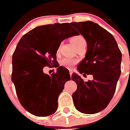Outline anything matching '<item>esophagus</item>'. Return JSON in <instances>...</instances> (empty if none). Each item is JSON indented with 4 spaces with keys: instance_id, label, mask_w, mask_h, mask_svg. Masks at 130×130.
Instances as JSON below:
<instances>
[{
    "instance_id": "34e87169",
    "label": "esophagus",
    "mask_w": 130,
    "mask_h": 130,
    "mask_svg": "<svg viewBox=\"0 0 130 130\" xmlns=\"http://www.w3.org/2000/svg\"><path fill=\"white\" fill-rule=\"evenodd\" d=\"M69 72H70V76H72V74H73V71H72V70H69Z\"/></svg>"
}]
</instances>
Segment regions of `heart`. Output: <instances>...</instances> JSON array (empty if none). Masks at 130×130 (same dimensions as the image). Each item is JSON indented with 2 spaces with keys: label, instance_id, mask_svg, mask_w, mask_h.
I'll list each match as a JSON object with an SVG mask.
<instances>
[{
  "label": "heart",
  "instance_id": "1",
  "mask_svg": "<svg viewBox=\"0 0 130 130\" xmlns=\"http://www.w3.org/2000/svg\"><path fill=\"white\" fill-rule=\"evenodd\" d=\"M71 41L76 49L80 46H81L82 44H83L86 43L85 39L81 36H76L72 37ZM59 51H60V47L58 48L57 53H58ZM76 60H74V59L69 58H65L61 61V64L62 66L65 67L66 68H69V69H70L73 66H74L76 64Z\"/></svg>",
  "mask_w": 130,
  "mask_h": 130
}]
</instances>
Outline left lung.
I'll return each mask as SVG.
<instances>
[{"mask_svg":"<svg viewBox=\"0 0 130 130\" xmlns=\"http://www.w3.org/2000/svg\"><path fill=\"white\" fill-rule=\"evenodd\" d=\"M71 25L87 42L85 58L78 65V71L93 77L84 82L77 74H72V80L77 86L73 101L78 111L95 114L106 108L115 93L121 75V52L112 35L97 23L87 21Z\"/></svg>","mask_w":130,"mask_h":130,"instance_id":"8db88e82","label":"left lung"}]
</instances>
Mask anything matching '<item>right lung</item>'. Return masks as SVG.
<instances>
[{"mask_svg": "<svg viewBox=\"0 0 130 130\" xmlns=\"http://www.w3.org/2000/svg\"><path fill=\"white\" fill-rule=\"evenodd\" d=\"M69 23L37 26L24 35L12 55V81L21 105L30 114H54L69 71L60 66L51 76L43 68L56 63V52L63 40L79 35Z\"/></svg>", "mask_w": 130, "mask_h": 130, "instance_id": "1", "label": "right lung"}]
</instances>
